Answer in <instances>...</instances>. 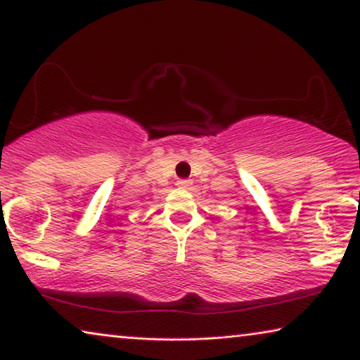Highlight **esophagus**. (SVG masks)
I'll return each mask as SVG.
<instances>
[{"label": "esophagus", "mask_w": 360, "mask_h": 360, "mask_svg": "<svg viewBox=\"0 0 360 360\" xmlns=\"http://www.w3.org/2000/svg\"><path fill=\"white\" fill-rule=\"evenodd\" d=\"M176 186H178L179 188H188L192 186V181L191 179H179L178 182H176Z\"/></svg>", "instance_id": "esophagus-1"}]
</instances>
